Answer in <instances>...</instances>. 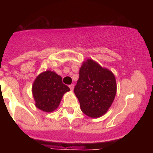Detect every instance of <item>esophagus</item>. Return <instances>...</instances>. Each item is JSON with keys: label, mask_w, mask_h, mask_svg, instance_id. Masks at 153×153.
Wrapping results in <instances>:
<instances>
[{"label": "esophagus", "mask_w": 153, "mask_h": 153, "mask_svg": "<svg viewBox=\"0 0 153 153\" xmlns=\"http://www.w3.org/2000/svg\"><path fill=\"white\" fill-rule=\"evenodd\" d=\"M69 88H71V91H73V89H74V85H73V84H71V85H69Z\"/></svg>", "instance_id": "obj_1"}]
</instances>
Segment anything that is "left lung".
<instances>
[{
  "label": "left lung",
  "mask_w": 153,
  "mask_h": 153,
  "mask_svg": "<svg viewBox=\"0 0 153 153\" xmlns=\"http://www.w3.org/2000/svg\"><path fill=\"white\" fill-rule=\"evenodd\" d=\"M74 93L85 115L91 118L101 117L114 100L117 93L114 75L93 59H88L80 68Z\"/></svg>",
  "instance_id": "8db88e82"
}]
</instances>
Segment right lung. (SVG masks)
I'll return each instance as SVG.
<instances>
[{"mask_svg":"<svg viewBox=\"0 0 153 153\" xmlns=\"http://www.w3.org/2000/svg\"><path fill=\"white\" fill-rule=\"evenodd\" d=\"M68 91H70V88L62 83V77L51 71L40 73L32 85L35 106L45 112L55 110L59 106L63 95Z\"/></svg>","mask_w":153,"mask_h":153,"instance_id":"add662e5","label":"right lung"}]
</instances>
